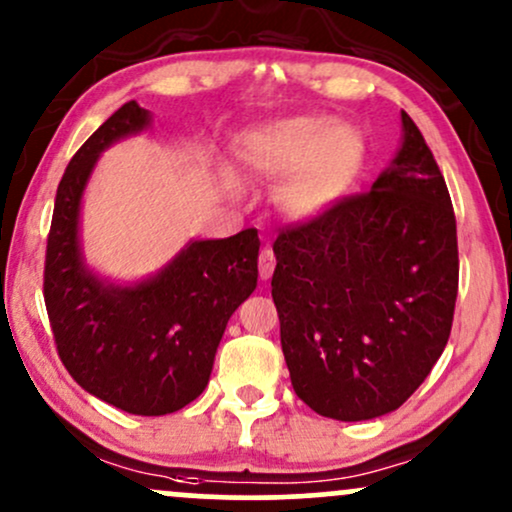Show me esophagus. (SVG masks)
I'll list each match as a JSON object with an SVG mask.
<instances>
[{"instance_id":"1","label":"esophagus","mask_w":512,"mask_h":512,"mask_svg":"<svg viewBox=\"0 0 512 512\" xmlns=\"http://www.w3.org/2000/svg\"><path fill=\"white\" fill-rule=\"evenodd\" d=\"M274 267H276V257H274V252L269 250V248H264L262 252H260V279H272V274H274Z\"/></svg>"}]
</instances>
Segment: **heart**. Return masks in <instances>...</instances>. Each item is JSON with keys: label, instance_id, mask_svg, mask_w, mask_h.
Wrapping results in <instances>:
<instances>
[{"label": "heart", "instance_id": "heart-1", "mask_svg": "<svg viewBox=\"0 0 512 512\" xmlns=\"http://www.w3.org/2000/svg\"><path fill=\"white\" fill-rule=\"evenodd\" d=\"M240 161L257 178L279 180L272 199L293 221H317L344 202L368 166V139L361 127L330 115H291L248 129ZM228 190L240 185L228 175Z\"/></svg>", "mask_w": 512, "mask_h": 512}]
</instances>
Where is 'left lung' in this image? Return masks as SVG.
<instances>
[{
	"mask_svg": "<svg viewBox=\"0 0 512 512\" xmlns=\"http://www.w3.org/2000/svg\"><path fill=\"white\" fill-rule=\"evenodd\" d=\"M272 298L296 395L368 421L414 395L448 344L457 226L443 173L402 110V142L370 192L274 243Z\"/></svg>",
	"mask_w": 512,
	"mask_h": 512,
	"instance_id": "1",
	"label": "left lung"
}]
</instances>
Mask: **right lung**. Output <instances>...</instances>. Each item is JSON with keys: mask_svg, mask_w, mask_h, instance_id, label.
<instances>
[{"mask_svg": "<svg viewBox=\"0 0 512 512\" xmlns=\"http://www.w3.org/2000/svg\"><path fill=\"white\" fill-rule=\"evenodd\" d=\"M151 127L122 105L76 151L60 187L45 255V305L69 375L93 397L137 416L173 414L204 392L219 342L257 286V231L190 240L146 279H105L81 248V202L108 146Z\"/></svg>", "mask_w": 512, "mask_h": 512, "instance_id": "obj_1", "label": "right lung"}]
</instances>
